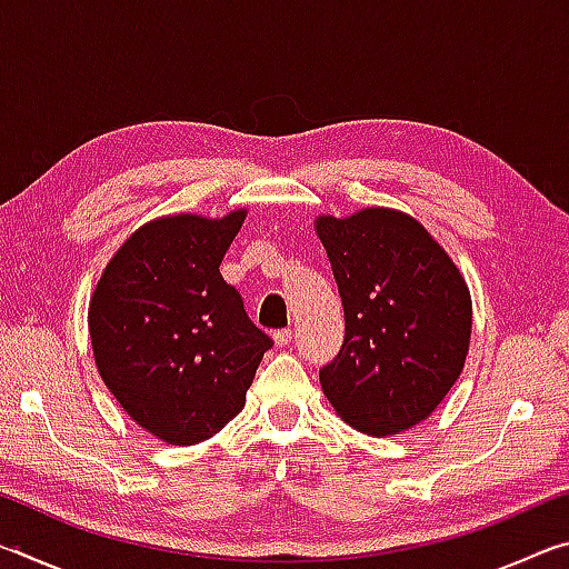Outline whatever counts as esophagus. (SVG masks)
<instances>
[{
	"instance_id": "esophagus-1",
	"label": "esophagus",
	"mask_w": 569,
	"mask_h": 569,
	"mask_svg": "<svg viewBox=\"0 0 569 569\" xmlns=\"http://www.w3.org/2000/svg\"><path fill=\"white\" fill-rule=\"evenodd\" d=\"M273 341H276L278 349H286V346L293 341V331H291V329H281V331H276V333H273Z\"/></svg>"
}]
</instances>
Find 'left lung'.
<instances>
[{
	"label": "left lung",
	"mask_w": 569,
	"mask_h": 569,
	"mask_svg": "<svg viewBox=\"0 0 569 569\" xmlns=\"http://www.w3.org/2000/svg\"><path fill=\"white\" fill-rule=\"evenodd\" d=\"M343 303L346 336L321 371L333 411L369 437L429 419L455 387L471 341L459 266L417 218L369 206L313 220Z\"/></svg>",
	"instance_id": "obj_1"
}]
</instances>
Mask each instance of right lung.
I'll use <instances>...</instances> for the list:
<instances>
[{"label":"right lung","instance_id":"1","mask_svg":"<svg viewBox=\"0 0 569 569\" xmlns=\"http://www.w3.org/2000/svg\"><path fill=\"white\" fill-rule=\"evenodd\" d=\"M246 216L238 208L148 220L114 250L90 296L100 379L166 445H198L236 419L271 349L218 271Z\"/></svg>","mask_w":569,"mask_h":569}]
</instances>
